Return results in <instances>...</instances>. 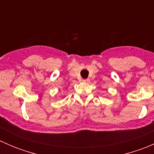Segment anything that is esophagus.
I'll return each mask as SVG.
<instances>
[{
  "label": "esophagus",
  "instance_id": "1",
  "mask_svg": "<svg viewBox=\"0 0 154 154\" xmlns=\"http://www.w3.org/2000/svg\"><path fill=\"white\" fill-rule=\"evenodd\" d=\"M82 81H83V83H89L90 80H89V79H83Z\"/></svg>",
  "mask_w": 154,
  "mask_h": 154
}]
</instances>
